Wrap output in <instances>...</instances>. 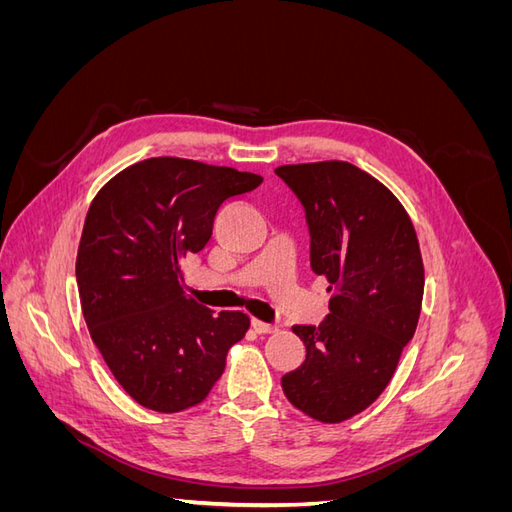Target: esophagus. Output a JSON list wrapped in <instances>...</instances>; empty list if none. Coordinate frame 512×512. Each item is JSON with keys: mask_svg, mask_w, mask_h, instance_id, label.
Wrapping results in <instances>:
<instances>
[{"mask_svg": "<svg viewBox=\"0 0 512 512\" xmlns=\"http://www.w3.org/2000/svg\"><path fill=\"white\" fill-rule=\"evenodd\" d=\"M252 329L256 331V333H260V335H265V333H273L275 331V327L273 324H267V322H262V320H252Z\"/></svg>", "mask_w": 512, "mask_h": 512, "instance_id": "obj_1", "label": "esophagus"}]
</instances>
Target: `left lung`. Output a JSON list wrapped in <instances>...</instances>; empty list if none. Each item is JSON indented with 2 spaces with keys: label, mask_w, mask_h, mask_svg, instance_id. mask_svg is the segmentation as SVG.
<instances>
[{
  "label": "left lung",
  "mask_w": 512,
  "mask_h": 512,
  "mask_svg": "<svg viewBox=\"0 0 512 512\" xmlns=\"http://www.w3.org/2000/svg\"><path fill=\"white\" fill-rule=\"evenodd\" d=\"M275 175L303 205L312 271L335 290L318 327H292L307 354L282 389L307 416L339 423L374 404L414 337L421 247L393 192L350 162L286 164Z\"/></svg>",
  "instance_id": "left-lung-1"
}]
</instances>
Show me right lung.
Masks as SVG:
<instances>
[{
    "instance_id": "right-lung-1",
    "label": "right lung",
    "mask_w": 512,
    "mask_h": 512,
    "mask_svg": "<svg viewBox=\"0 0 512 512\" xmlns=\"http://www.w3.org/2000/svg\"><path fill=\"white\" fill-rule=\"evenodd\" d=\"M260 183L228 166L149 158L121 170L91 203L76 254L83 316L115 380L141 406L200 404L250 329L243 312L213 314L183 292L181 258L207 245L228 198Z\"/></svg>"
}]
</instances>
